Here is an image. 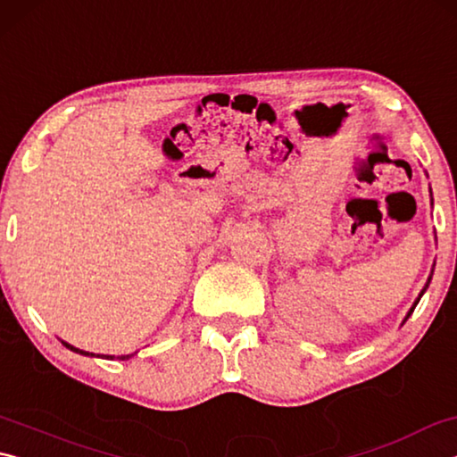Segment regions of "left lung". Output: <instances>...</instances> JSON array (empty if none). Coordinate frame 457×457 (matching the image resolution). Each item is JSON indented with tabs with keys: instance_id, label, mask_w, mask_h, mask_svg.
<instances>
[{
	"instance_id": "obj_1",
	"label": "left lung",
	"mask_w": 457,
	"mask_h": 457,
	"mask_svg": "<svg viewBox=\"0 0 457 457\" xmlns=\"http://www.w3.org/2000/svg\"><path fill=\"white\" fill-rule=\"evenodd\" d=\"M429 280H431V278H429ZM421 294H423V292H421ZM417 303H420V298H417V300H415V304H413V308L417 306ZM413 308H411V311H409V314H407V316H411V312H413Z\"/></svg>"
}]
</instances>
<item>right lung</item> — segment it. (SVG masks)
<instances>
[{
  "label": "right lung",
  "instance_id": "obj_1",
  "mask_svg": "<svg viewBox=\"0 0 457 457\" xmlns=\"http://www.w3.org/2000/svg\"><path fill=\"white\" fill-rule=\"evenodd\" d=\"M66 346V349H71V351H74V353H80V354H90V357H95V354L92 353H87V351H80V349H76V346H72V345H68V343H62ZM133 357V354H122V357H119V361H125V359H130ZM108 359V357H106ZM112 359V357H111Z\"/></svg>",
  "mask_w": 457,
  "mask_h": 457
}]
</instances>
